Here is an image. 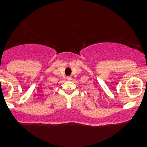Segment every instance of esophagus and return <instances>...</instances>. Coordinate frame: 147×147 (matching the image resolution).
I'll return each mask as SVG.
<instances>
[{
	"instance_id": "1",
	"label": "esophagus",
	"mask_w": 147,
	"mask_h": 147,
	"mask_svg": "<svg viewBox=\"0 0 147 147\" xmlns=\"http://www.w3.org/2000/svg\"><path fill=\"white\" fill-rule=\"evenodd\" d=\"M71 79H72L71 77H67V80H68V81H70Z\"/></svg>"
}]
</instances>
